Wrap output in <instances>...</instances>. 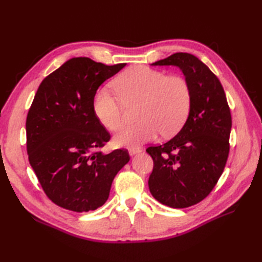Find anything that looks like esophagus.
I'll use <instances>...</instances> for the list:
<instances>
[{
    "instance_id": "esophagus-1",
    "label": "esophagus",
    "mask_w": 262,
    "mask_h": 262,
    "mask_svg": "<svg viewBox=\"0 0 262 262\" xmlns=\"http://www.w3.org/2000/svg\"><path fill=\"white\" fill-rule=\"evenodd\" d=\"M141 152V148H139V147H131L130 149H129V154H130V156H133V155H137V154H139Z\"/></svg>"
}]
</instances>
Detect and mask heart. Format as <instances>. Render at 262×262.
I'll use <instances>...</instances> for the list:
<instances>
[{"mask_svg": "<svg viewBox=\"0 0 262 262\" xmlns=\"http://www.w3.org/2000/svg\"><path fill=\"white\" fill-rule=\"evenodd\" d=\"M117 95L105 86L94 96L93 110L98 121L110 131L121 128L124 105L141 101L138 123L125 126L115 142L119 146L133 147L154 140L158 134L169 137L180 130L190 112L191 91L186 80L169 77L161 71L136 67L119 76L114 83Z\"/></svg>", "mask_w": 262, "mask_h": 262, "instance_id": "b5f03b06", "label": "heart"}]
</instances>
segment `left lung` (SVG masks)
Listing matches in <instances>:
<instances>
[{
	"mask_svg": "<svg viewBox=\"0 0 262 262\" xmlns=\"http://www.w3.org/2000/svg\"><path fill=\"white\" fill-rule=\"evenodd\" d=\"M150 66L177 67L191 91L181 130L146 152L154 162L149 191L164 205L182 209L199 203L215 187L229 152L232 117L219 78L194 55L177 52Z\"/></svg>",
	"mask_w": 262,
	"mask_h": 262,
	"instance_id": "8db88e82",
	"label": "left lung"
}]
</instances>
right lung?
<instances>
[{"instance_id":"1","label":"right lung","mask_w":262,"mask_h":262,"mask_svg":"<svg viewBox=\"0 0 262 262\" xmlns=\"http://www.w3.org/2000/svg\"><path fill=\"white\" fill-rule=\"evenodd\" d=\"M125 63L72 58L39 85L27 115V153L46 194L59 207L89 212L104 204L128 150L99 148L110 140L93 110L99 86Z\"/></svg>"}]
</instances>
